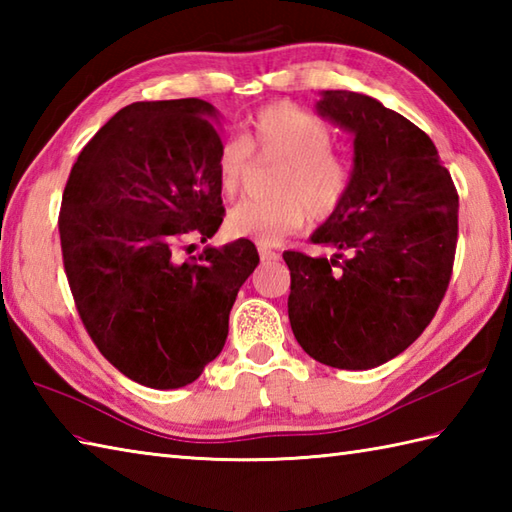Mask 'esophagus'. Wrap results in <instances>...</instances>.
I'll return each instance as SVG.
<instances>
[{
    "label": "esophagus",
    "mask_w": 512,
    "mask_h": 512,
    "mask_svg": "<svg viewBox=\"0 0 512 512\" xmlns=\"http://www.w3.org/2000/svg\"><path fill=\"white\" fill-rule=\"evenodd\" d=\"M257 250H259V257H262V262H277V259L281 257L277 250H273V248L266 246V244H259Z\"/></svg>",
    "instance_id": "34e87169"
}]
</instances>
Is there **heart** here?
Here are the masks:
<instances>
[{
    "mask_svg": "<svg viewBox=\"0 0 512 512\" xmlns=\"http://www.w3.org/2000/svg\"><path fill=\"white\" fill-rule=\"evenodd\" d=\"M281 162L273 180L275 198L233 206L226 228L233 237L277 244L308 220L328 222L350 195L354 167L332 149V132L321 118L292 103L266 105L250 116L244 138H228L217 149L215 167L224 195L246 187L255 158Z\"/></svg>",
    "mask_w": 512,
    "mask_h": 512,
    "instance_id": "heart-1",
    "label": "heart"
}]
</instances>
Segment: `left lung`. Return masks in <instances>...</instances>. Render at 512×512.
<instances>
[{
	"mask_svg": "<svg viewBox=\"0 0 512 512\" xmlns=\"http://www.w3.org/2000/svg\"><path fill=\"white\" fill-rule=\"evenodd\" d=\"M317 110L354 134V182L314 244L286 250L288 317L314 361L372 369L405 352L447 295L458 246V191L433 140L372 96L328 90Z\"/></svg>",
	"mask_w": 512,
	"mask_h": 512,
	"instance_id": "8db88e82",
	"label": "left lung"
}]
</instances>
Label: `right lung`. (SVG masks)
Wrapping results in <instances>:
<instances>
[{"instance_id": "add662e5", "label": "right lung", "mask_w": 512, "mask_h": 512, "mask_svg": "<svg viewBox=\"0 0 512 512\" xmlns=\"http://www.w3.org/2000/svg\"><path fill=\"white\" fill-rule=\"evenodd\" d=\"M213 118L200 99L127 105L65 182L59 235L74 306L107 361L151 389L193 383L222 352L237 292L259 264L244 237L182 257L226 213Z\"/></svg>"}]
</instances>
